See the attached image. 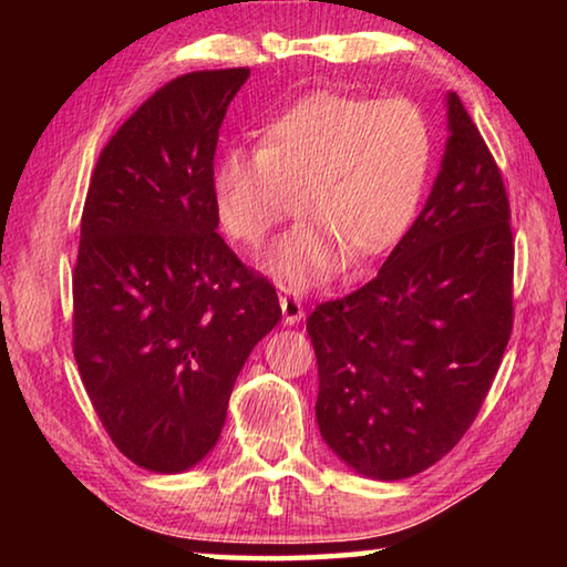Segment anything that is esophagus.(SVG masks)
<instances>
[{"instance_id": "34e87169", "label": "esophagus", "mask_w": 567, "mask_h": 567, "mask_svg": "<svg viewBox=\"0 0 567 567\" xmlns=\"http://www.w3.org/2000/svg\"><path fill=\"white\" fill-rule=\"evenodd\" d=\"M280 307H282L285 324H297V322L305 318V307H302V300L297 295L282 292L280 295Z\"/></svg>"}]
</instances>
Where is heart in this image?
<instances>
[{"label":"heart","instance_id":"obj_1","mask_svg":"<svg viewBox=\"0 0 567 567\" xmlns=\"http://www.w3.org/2000/svg\"><path fill=\"white\" fill-rule=\"evenodd\" d=\"M433 124L408 97L318 92L275 117L262 145L229 147L213 169L219 225L260 247L295 209L305 215L265 257V270L305 290L364 262L408 233L433 169Z\"/></svg>","mask_w":567,"mask_h":567}]
</instances>
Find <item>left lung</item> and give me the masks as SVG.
<instances>
[{
    "instance_id": "8db88e82",
    "label": "left lung",
    "mask_w": 567,
    "mask_h": 567,
    "mask_svg": "<svg viewBox=\"0 0 567 567\" xmlns=\"http://www.w3.org/2000/svg\"><path fill=\"white\" fill-rule=\"evenodd\" d=\"M425 207L378 277L307 318L320 435L354 473L402 480L453 450L513 330L511 203L455 92Z\"/></svg>"
}]
</instances>
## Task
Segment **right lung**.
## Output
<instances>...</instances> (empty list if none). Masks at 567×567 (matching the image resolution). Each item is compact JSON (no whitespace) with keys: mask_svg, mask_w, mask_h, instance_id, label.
<instances>
[{"mask_svg":"<svg viewBox=\"0 0 567 567\" xmlns=\"http://www.w3.org/2000/svg\"><path fill=\"white\" fill-rule=\"evenodd\" d=\"M247 66L189 72L104 145L72 280L74 360L112 443L152 473L217 445L235 380L282 318L217 235L215 150Z\"/></svg>","mask_w":567,"mask_h":567,"instance_id":"add662e5","label":"right lung"}]
</instances>
